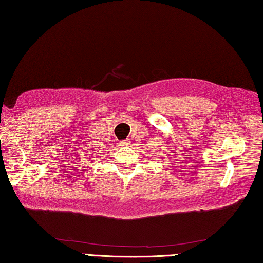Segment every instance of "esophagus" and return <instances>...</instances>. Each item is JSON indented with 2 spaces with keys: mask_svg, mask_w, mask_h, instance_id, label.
Instances as JSON below:
<instances>
[{
  "mask_svg": "<svg viewBox=\"0 0 263 263\" xmlns=\"http://www.w3.org/2000/svg\"><path fill=\"white\" fill-rule=\"evenodd\" d=\"M119 144H121V146H130L131 145V141H130V139H126V140L121 141V142H119Z\"/></svg>",
  "mask_w": 263,
  "mask_h": 263,
  "instance_id": "34e87169",
  "label": "esophagus"
}]
</instances>
